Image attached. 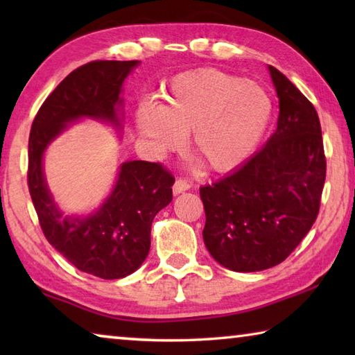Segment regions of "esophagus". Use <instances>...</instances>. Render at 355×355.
<instances>
[{
    "label": "esophagus",
    "instance_id": "34e87169",
    "mask_svg": "<svg viewBox=\"0 0 355 355\" xmlns=\"http://www.w3.org/2000/svg\"><path fill=\"white\" fill-rule=\"evenodd\" d=\"M188 189H191V183H189V182H186V180H183V178H178L177 182L173 183V188H172L173 194H175V196L182 194V192L188 191Z\"/></svg>",
    "mask_w": 355,
    "mask_h": 355
}]
</instances>
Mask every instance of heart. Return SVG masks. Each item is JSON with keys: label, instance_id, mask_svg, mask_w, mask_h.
I'll return each instance as SVG.
<instances>
[{"label": "heart", "instance_id": "obj_1", "mask_svg": "<svg viewBox=\"0 0 355 355\" xmlns=\"http://www.w3.org/2000/svg\"><path fill=\"white\" fill-rule=\"evenodd\" d=\"M159 97V106L137 107L139 135L156 153H166L182 147L192 131L194 152L218 172L235 169L254 153L272 116L266 89L216 69L173 76Z\"/></svg>", "mask_w": 355, "mask_h": 355}]
</instances>
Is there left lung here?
Listing matches in <instances>:
<instances>
[{
    "label": "left lung",
    "mask_w": 355,
    "mask_h": 355,
    "mask_svg": "<svg viewBox=\"0 0 355 355\" xmlns=\"http://www.w3.org/2000/svg\"><path fill=\"white\" fill-rule=\"evenodd\" d=\"M279 97L277 130L261 150L219 182L200 188L203 241L236 272L272 268L316 220L326 180L321 123L305 95L269 65Z\"/></svg>",
    "instance_id": "1"
}]
</instances>
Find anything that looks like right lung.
Returning <instances> with one entry per match:
<instances>
[{
	"label": "right lung",
	"mask_w": 355,
	"mask_h": 355,
	"mask_svg": "<svg viewBox=\"0 0 355 355\" xmlns=\"http://www.w3.org/2000/svg\"><path fill=\"white\" fill-rule=\"evenodd\" d=\"M139 61H92L71 71L40 106L28 144V186L42 232L75 268L114 280L133 274L150 250V228L172 202L175 178L159 163L125 161L111 194L87 216L64 214L44 173L46 147L81 119L122 130L123 81Z\"/></svg>",
	"instance_id": "1"
}]
</instances>
